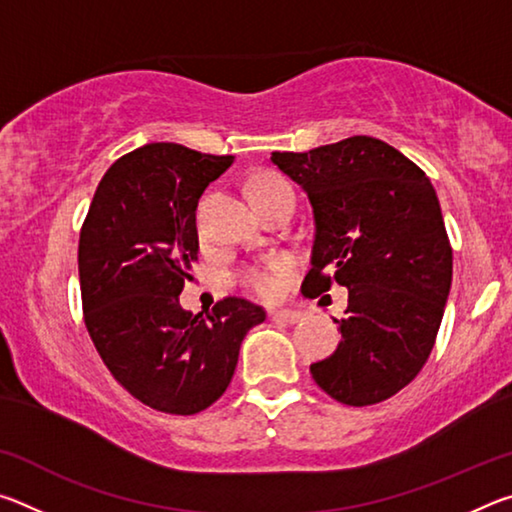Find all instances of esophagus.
Segmentation results:
<instances>
[{
    "label": "esophagus",
    "mask_w": 512,
    "mask_h": 512,
    "mask_svg": "<svg viewBox=\"0 0 512 512\" xmlns=\"http://www.w3.org/2000/svg\"><path fill=\"white\" fill-rule=\"evenodd\" d=\"M268 316H271L273 320H280V323H287V325H296L302 320V314L296 309H273Z\"/></svg>",
    "instance_id": "obj_1"
}]
</instances>
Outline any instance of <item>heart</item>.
Listing matches in <instances>:
<instances>
[{"label": "heart", "instance_id": "b5f03b06", "mask_svg": "<svg viewBox=\"0 0 512 512\" xmlns=\"http://www.w3.org/2000/svg\"><path fill=\"white\" fill-rule=\"evenodd\" d=\"M284 189H291V185L280 176H259L257 180H253V185H250V198H253V203H262L266 198L275 196L277 192H284ZM239 280L246 289L262 298H273L277 293V277L271 268L248 266L241 271Z\"/></svg>", "mask_w": 512, "mask_h": 512}]
</instances>
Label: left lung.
Instances as JSON below:
<instances>
[{"label": "left lung", "instance_id": "left-lung-1", "mask_svg": "<svg viewBox=\"0 0 512 512\" xmlns=\"http://www.w3.org/2000/svg\"><path fill=\"white\" fill-rule=\"evenodd\" d=\"M271 160L314 210L302 293L348 287L341 341L311 377L336 402L368 406L411 384L436 343L452 287L443 212L418 164L391 144L354 135Z\"/></svg>", "mask_w": 512, "mask_h": 512}]
</instances>
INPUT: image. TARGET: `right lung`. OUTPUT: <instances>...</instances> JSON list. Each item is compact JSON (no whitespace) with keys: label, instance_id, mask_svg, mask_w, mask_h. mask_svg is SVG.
I'll list each match as a JSON object with an SVG mask.
<instances>
[{"label":"right lung","instance_id":"1","mask_svg":"<svg viewBox=\"0 0 512 512\" xmlns=\"http://www.w3.org/2000/svg\"><path fill=\"white\" fill-rule=\"evenodd\" d=\"M232 162L183 144H144L106 171L81 228L94 348L135 400L164 413L194 415L219 400L248 329L266 320L244 298H223L205 316L178 300L198 259V198Z\"/></svg>","mask_w":512,"mask_h":512}]
</instances>
